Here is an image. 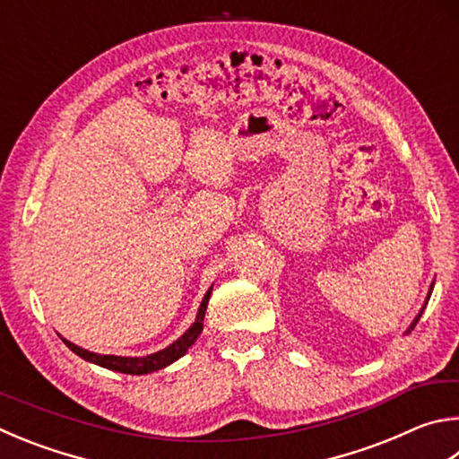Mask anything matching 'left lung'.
I'll list each match as a JSON object with an SVG mask.
<instances>
[{"instance_id":"obj_1","label":"left lung","mask_w":459,"mask_h":459,"mask_svg":"<svg viewBox=\"0 0 459 459\" xmlns=\"http://www.w3.org/2000/svg\"><path fill=\"white\" fill-rule=\"evenodd\" d=\"M431 290H433V282H431V287H429V295H431ZM429 295H428V299H429ZM420 316H421V313H420L418 316H415V321L411 323V327H410V329H407V333H410V331H413V327H415V325H418V321H420Z\"/></svg>"}]
</instances>
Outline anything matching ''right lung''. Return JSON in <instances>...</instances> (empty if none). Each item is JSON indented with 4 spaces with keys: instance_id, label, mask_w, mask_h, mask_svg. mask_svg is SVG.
<instances>
[{
    "instance_id": "right-lung-1",
    "label": "right lung",
    "mask_w": 459,
    "mask_h": 459,
    "mask_svg": "<svg viewBox=\"0 0 459 459\" xmlns=\"http://www.w3.org/2000/svg\"><path fill=\"white\" fill-rule=\"evenodd\" d=\"M211 290H206V295L201 303V309H198L196 315V321L193 323V327H190L185 335H182L178 341H174L172 345H169L162 351L152 353V355H146V357H118V355H98V353H90L86 349H82L78 345L70 343V341L64 339V343L68 345L74 353L80 355L82 359H86L90 363H96L100 368H106V369H112V371H120V373H130V375H146V373H152L166 368V365L174 363L177 359H180L182 355L188 351V347L195 343L198 339V335L203 333V323H204V313H206V305H208V299H211Z\"/></svg>"
}]
</instances>
